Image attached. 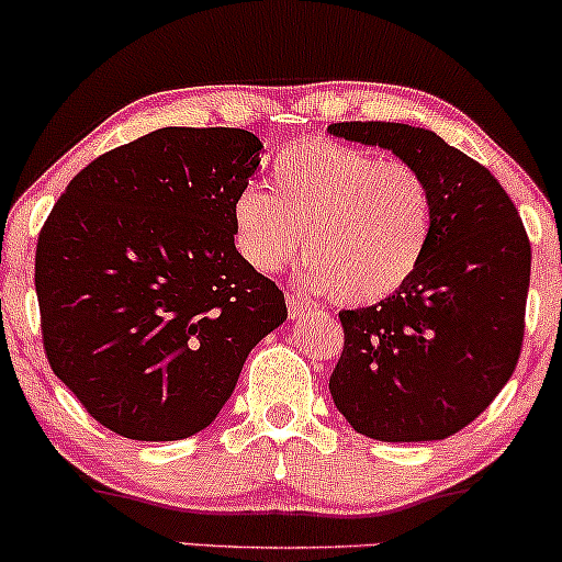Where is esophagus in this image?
I'll return each mask as SVG.
<instances>
[{"mask_svg":"<svg viewBox=\"0 0 562 562\" xmlns=\"http://www.w3.org/2000/svg\"><path fill=\"white\" fill-rule=\"evenodd\" d=\"M286 307H289V315H292V318H300V315L311 313L313 305H311V302L300 300V294L286 292Z\"/></svg>","mask_w":562,"mask_h":562,"instance_id":"1","label":"esophagus"}]
</instances>
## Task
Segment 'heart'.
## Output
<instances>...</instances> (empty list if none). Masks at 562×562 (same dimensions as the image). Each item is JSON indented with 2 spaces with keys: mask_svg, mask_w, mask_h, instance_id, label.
Instances as JSON below:
<instances>
[{
  "mask_svg": "<svg viewBox=\"0 0 562 562\" xmlns=\"http://www.w3.org/2000/svg\"><path fill=\"white\" fill-rule=\"evenodd\" d=\"M273 193L233 199V238L257 273H279L305 241L307 279L342 305L380 302L417 273L432 236L427 180L345 143L307 140L270 164ZM308 238H304V233Z\"/></svg>",
  "mask_w": 562,
  "mask_h": 562,
  "instance_id": "obj_1",
  "label": "heart"
}]
</instances>
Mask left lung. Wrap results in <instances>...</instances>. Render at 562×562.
<instances>
[{
    "mask_svg": "<svg viewBox=\"0 0 562 562\" xmlns=\"http://www.w3.org/2000/svg\"><path fill=\"white\" fill-rule=\"evenodd\" d=\"M329 132L393 150L435 201L417 273L376 305L339 313L334 406L366 438L443 440L483 414L518 366L531 281L526 228L499 180L430 130L339 122Z\"/></svg>",
    "mask_w": 562,
    "mask_h": 562,
    "instance_id": "obj_1",
    "label": "left lung"
}]
</instances>
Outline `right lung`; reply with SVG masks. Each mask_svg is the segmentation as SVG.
<instances>
[{
	"instance_id": "1",
	"label": "right lung",
	"mask_w": 562,
	"mask_h": 562,
	"mask_svg": "<svg viewBox=\"0 0 562 562\" xmlns=\"http://www.w3.org/2000/svg\"><path fill=\"white\" fill-rule=\"evenodd\" d=\"M260 137L164 127L68 182L36 244L42 339L55 376L111 432L180 440L210 427L283 292L233 244V199Z\"/></svg>"
}]
</instances>
